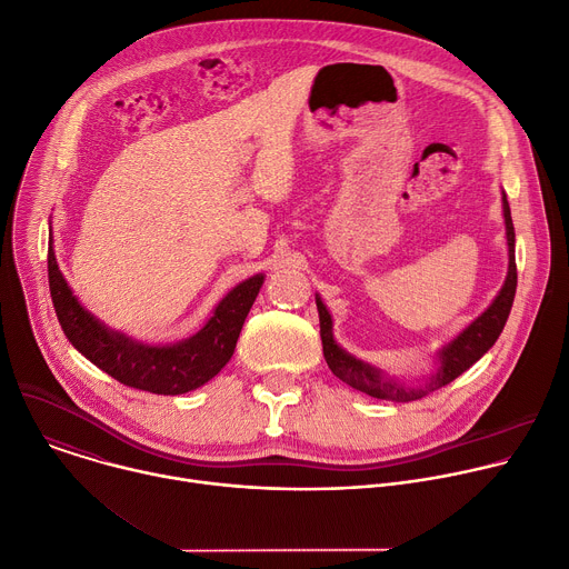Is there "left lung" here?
Instances as JSON below:
<instances>
[{
    "label": "left lung",
    "instance_id": "left-lung-1",
    "mask_svg": "<svg viewBox=\"0 0 569 569\" xmlns=\"http://www.w3.org/2000/svg\"><path fill=\"white\" fill-rule=\"evenodd\" d=\"M502 213H505V227H507V246H509V270L505 286L500 288L498 297L491 301L477 319H472L468 327L455 336L448 345H443L437 351V369L419 385H405L396 376H389L380 367L365 362L349 351H345L338 340L333 338V317L321 301L319 295H315L317 312H319V336L323 347V358H327L329 369L347 385H351L358 391H365L380 400H393V402H408L423 398L432 393L435 389L446 387L457 376H461L466 369H470L486 351H489L496 340L500 338L505 323L509 319L516 286H518V270H516V231L511 220V209L507 193L502 191Z\"/></svg>",
    "mask_w": 569,
    "mask_h": 569
}]
</instances>
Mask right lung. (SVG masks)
I'll use <instances>...</instances> for the list:
<instances>
[{"instance_id":"right-lung-1","label":"right lung","mask_w":569,"mask_h":569,"mask_svg":"<svg viewBox=\"0 0 569 569\" xmlns=\"http://www.w3.org/2000/svg\"><path fill=\"white\" fill-rule=\"evenodd\" d=\"M266 281L254 274L236 283L213 308L204 327L173 345H146L94 317L64 281L53 240L49 242V288L60 327L76 351L114 380L150 393L178 396L209 382L233 356L246 317Z\"/></svg>"}]
</instances>
